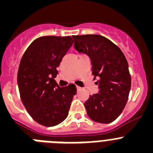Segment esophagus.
<instances>
[{
  "label": "esophagus",
  "mask_w": 153,
  "mask_h": 153,
  "mask_svg": "<svg viewBox=\"0 0 153 153\" xmlns=\"http://www.w3.org/2000/svg\"><path fill=\"white\" fill-rule=\"evenodd\" d=\"M76 90H80V87H79V86H76Z\"/></svg>",
  "instance_id": "obj_1"
}]
</instances>
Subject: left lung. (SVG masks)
<instances>
[{"mask_svg": "<svg viewBox=\"0 0 153 153\" xmlns=\"http://www.w3.org/2000/svg\"><path fill=\"white\" fill-rule=\"evenodd\" d=\"M74 48L86 54L92 65V74L97 79L99 92L84 102L90 119L109 123L121 114L131 88L129 65L123 53L104 36L97 34L73 36Z\"/></svg>", "mask_w": 153, "mask_h": 153, "instance_id": "obj_1", "label": "left lung"}]
</instances>
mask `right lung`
Returning <instances> with one entry per match:
<instances>
[{
    "instance_id": "add662e5",
    "label": "right lung",
    "mask_w": 153,
    "mask_h": 153,
    "mask_svg": "<svg viewBox=\"0 0 153 153\" xmlns=\"http://www.w3.org/2000/svg\"><path fill=\"white\" fill-rule=\"evenodd\" d=\"M73 43L70 36H41L22 56L17 73L19 92L27 111L40 125L54 126L68 116L76 89L74 84L60 87L54 78Z\"/></svg>"
}]
</instances>
